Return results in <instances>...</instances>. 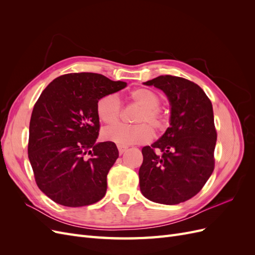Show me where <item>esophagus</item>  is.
Listing matches in <instances>:
<instances>
[{
	"label": "esophagus",
	"instance_id": "obj_1",
	"mask_svg": "<svg viewBox=\"0 0 255 255\" xmlns=\"http://www.w3.org/2000/svg\"><path fill=\"white\" fill-rule=\"evenodd\" d=\"M128 149V146H127V145H118V150H119L120 154H123Z\"/></svg>",
	"mask_w": 255,
	"mask_h": 255
}]
</instances>
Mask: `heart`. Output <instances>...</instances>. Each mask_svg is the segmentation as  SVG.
Here are the masks:
<instances>
[{
    "mask_svg": "<svg viewBox=\"0 0 255 255\" xmlns=\"http://www.w3.org/2000/svg\"><path fill=\"white\" fill-rule=\"evenodd\" d=\"M129 99L142 107L137 117L138 126L117 125L103 129V138L119 145H128L149 142L153 138V130L146 125L149 123L158 132L167 127V113L159 106L160 99L155 91L146 88H137L129 94ZM121 102L116 95L102 97L97 103L99 119L106 125H115L120 119Z\"/></svg>",
    "mask_w": 255,
    "mask_h": 255,
    "instance_id": "b5f03b06",
    "label": "heart"
}]
</instances>
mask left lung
Returning <instances> with one entry per match:
<instances>
[{"mask_svg": "<svg viewBox=\"0 0 255 255\" xmlns=\"http://www.w3.org/2000/svg\"><path fill=\"white\" fill-rule=\"evenodd\" d=\"M143 84L165 92L171 116L165 134L141 150L140 191L150 201L179 204L195 197L214 171L212 102L201 87L179 76L160 75Z\"/></svg>", "mask_w": 255, "mask_h": 255, "instance_id": "left-lung-1", "label": "left lung"}]
</instances>
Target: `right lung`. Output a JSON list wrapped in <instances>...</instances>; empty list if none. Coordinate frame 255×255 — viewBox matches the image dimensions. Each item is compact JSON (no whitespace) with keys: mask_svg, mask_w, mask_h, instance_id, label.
Instances as JSON below:
<instances>
[{"mask_svg":"<svg viewBox=\"0 0 255 255\" xmlns=\"http://www.w3.org/2000/svg\"><path fill=\"white\" fill-rule=\"evenodd\" d=\"M127 87L98 73L58 76L34 106L28 159L37 186L54 202L69 207L94 204L107 189V173L119 156L113 141L96 142L97 103Z\"/></svg>","mask_w":255,"mask_h":255,"instance_id":"add662e5","label":"right lung"}]
</instances>
